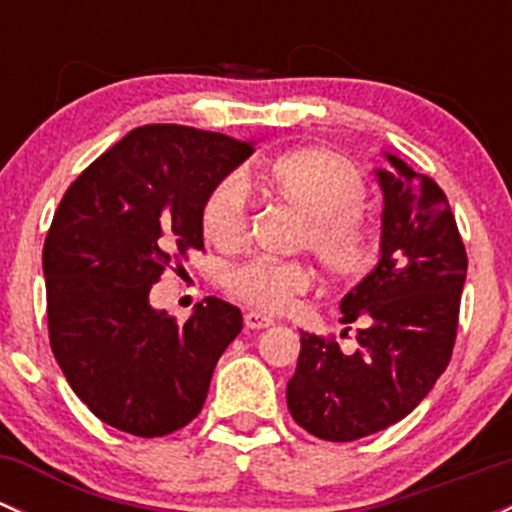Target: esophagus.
Returning a JSON list of instances; mask_svg holds the SVG:
<instances>
[{
  "label": "esophagus",
  "mask_w": 512,
  "mask_h": 512,
  "mask_svg": "<svg viewBox=\"0 0 512 512\" xmlns=\"http://www.w3.org/2000/svg\"><path fill=\"white\" fill-rule=\"evenodd\" d=\"M245 324H247V329H267L275 324V317H270V314H262V312H247Z\"/></svg>",
  "instance_id": "esophagus-1"
}]
</instances>
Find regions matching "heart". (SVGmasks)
Here are the masks:
<instances>
[{"label": "heart", "mask_w": 512, "mask_h": 512, "mask_svg": "<svg viewBox=\"0 0 512 512\" xmlns=\"http://www.w3.org/2000/svg\"><path fill=\"white\" fill-rule=\"evenodd\" d=\"M262 188L302 215L297 242L314 252L337 280H361L379 260L376 237L359 208L366 198L361 175L344 158L319 148L294 151L260 170ZM205 240L215 247H235L247 227L245 188L237 178L215 185L200 210ZM312 270L299 260L255 257L225 275V287L242 302L260 309H285L309 292Z\"/></svg>", "instance_id": "1"}]
</instances>
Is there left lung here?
I'll return each mask as SVG.
<instances>
[{
	"mask_svg": "<svg viewBox=\"0 0 512 512\" xmlns=\"http://www.w3.org/2000/svg\"><path fill=\"white\" fill-rule=\"evenodd\" d=\"M376 170L379 265L342 299V322H359V349L302 332L287 384L294 421L324 441H356L401 421L446 371L456 344L468 257L446 193L428 175L386 153Z\"/></svg>",
	"mask_w": 512,
	"mask_h": 512,
	"instance_id": "obj_1",
	"label": "left lung"
}]
</instances>
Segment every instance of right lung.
<instances>
[{"mask_svg": "<svg viewBox=\"0 0 512 512\" xmlns=\"http://www.w3.org/2000/svg\"><path fill=\"white\" fill-rule=\"evenodd\" d=\"M252 151L223 133L153 123L98 156L61 198L44 242L51 352L108 426L168 436L203 409L240 309L208 297L178 322L148 292L170 262L203 250L205 198Z\"/></svg>", "mask_w": 512, "mask_h": 512, "instance_id": "add662e5", "label": "right lung"}]
</instances>
